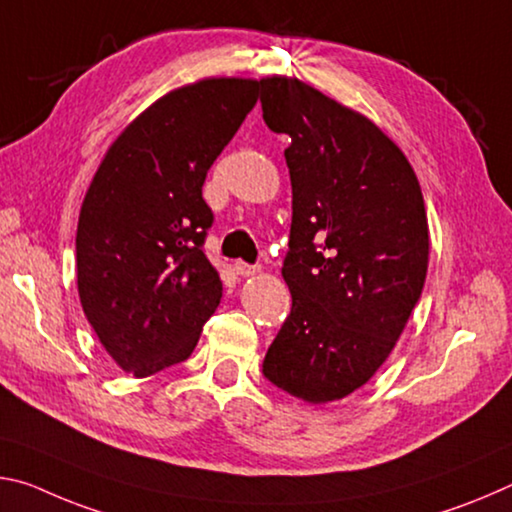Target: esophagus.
I'll use <instances>...</instances> for the list:
<instances>
[{
    "label": "esophagus",
    "instance_id": "1",
    "mask_svg": "<svg viewBox=\"0 0 512 512\" xmlns=\"http://www.w3.org/2000/svg\"><path fill=\"white\" fill-rule=\"evenodd\" d=\"M233 272H236L238 276H254V274L261 272V267H258V265H247V263L238 261L236 265H233Z\"/></svg>",
    "mask_w": 512,
    "mask_h": 512
}]
</instances>
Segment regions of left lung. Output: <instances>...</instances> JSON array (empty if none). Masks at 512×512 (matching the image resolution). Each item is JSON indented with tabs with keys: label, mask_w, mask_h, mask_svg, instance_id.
<instances>
[{
	"label": "left lung",
	"mask_w": 512,
	"mask_h": 512,
	"mask_svg": "<svg viewBox=\"0 0 512 512\" xmlns=\"http://www.w3.org/2000/svg\"><path fill=\"white\" fill-rule=\"evenodd\" d=\"M263 120L288 133L292 311L263 360L306 404L345 399L388 360L422 295L429 220L404 152L363 113L295 77H267Z\"/></svg>",
	"instance_id": "left-lung-1"
}]
</instances>
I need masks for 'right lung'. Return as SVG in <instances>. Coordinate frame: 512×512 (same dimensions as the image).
<instances>
[{
    "mask_svg": "<svg viewBox=\"0 0 512 512\" xmlns=\"http://www.w3.org/2000/svg\"><path fill=\"white\" fill-rule=\"evenodd\" d=\"M261 81L211 77L174 88L122 129L77 224V288L99 342L124 372L186 360L222 281L204 245L206 172L258 102Z\"/></svg>",
    "mask_w": 512,
    "mask_h": 512,
    "instance_id": "right-lung-1",
    "label": "right lung"
}]
</instances>
